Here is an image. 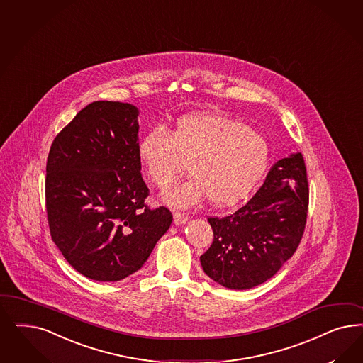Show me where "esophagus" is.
<instances>
[{
	"label": "esophagus",
	"instance_id": "obj_1",
	"mask_svg": "<svg viewBox=\"0 0 363 363\" xmlns=\"http://www.w3.org/2000/svg\"><path fill=\"white\" fill-rule=\"evenodd\" d=\"M188 216L186 213H183V212H174V223H175L176 225H180V224H184V223L187 222Z\"/></svg>",
	"mask_w": 363,
	"mask_h": 363
}]
</instances>
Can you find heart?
<instances>
[{
	"mask_svg": "<svg viewBox=\"0 0 363 363\" xmlns=\"http://www.w3.org/2000/svg\"><path fill=\"white\" fill-rule=\"evenodd\" d=\"M141 167L157 188L171 186L186 164L191 177L163 194L164 201L188 208L203 200L228 207L246 199L269 162L266 138L230 117L192 113L180 117L168 132L156 127L138 144Z\"/></svg>",
	"mask_w": 363,
	"mask_h": 363,
	"instance_id": "b5f03b06",
	"label": "heart"
}]
</instances>
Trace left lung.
I'll return each instance as SVG.
<instances>
[{
  "mask_svg": "<svg viewBox=\"0 0 363 363\" xmlns=\"http://www.w3.org/2000/svg\"><path fill=\"white\" fill-rule=\"evenodd\" d=\"M308 184L301 152L278 160L246 206L230 216L210 218L213 242L200 257L212 281L248 290L272 278L293 257L303 235Z\"/></svg>",
  "mask_w": 363,
  "mask_h": 363,
  "instance_id": "8db88e82",
  "label": "left lung"
}]
</instances>
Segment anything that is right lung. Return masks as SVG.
Wrapping results in <instances>:
<instances>
[{
    "label": "right lung",
    "mask_w": 363,
    "mask_h": 363,
    "mask_svg": "<svg viewBox=\"0 0 363 363\" xmlns=\"http://www.w3.org/2000/svg\"><path fill=\"white\" fill-rule=\"evenodd\" d=\"M139 109L94 101L52 143L48 222L55 245L82 275L117 281L143 267L172 215L150 210L138 156Z\"/></svg>",
    "instance_id": "right-lung-1"
}]
</instances>
